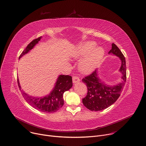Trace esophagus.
<instances>
[{
	"mask_svg": "<svg viewBox=\"0 0 146 146\" xmlns=\"http://www.w3.org/2000/svg\"><path fill=\"white\" fill-rule=\"evenodd\" d=\"M80 81V79L79 77L76 76H72V82L74 84H76L77 82H79Z\"/></svg>",
	"mask_w": 146,
	"mask_h": 146,
	"instance_id": "obj_1",
	"label": "esophagus"
}]
</instances>
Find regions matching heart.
Segmentation results:
<instances>
[{"label": "heart", "instance_id": "1", "mask_svg": "<svg viewBox=\"0 0 146 146\" xmlns=\"http://www.w3.org/2000/svg\"><path fill=\"white\" fill-rule=\"evenodd\" d=\"M96 44L94 42H87L76 47L72 55L74 57L78 58L86 56L80 61L79 69L82 72L88 74L93 71L102 61L104 50L101 47L94 48Z\"/></svg>", "mask_w": 146, "mask_h": 146}]
</instances>
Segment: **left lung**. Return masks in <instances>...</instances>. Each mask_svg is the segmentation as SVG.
<instances>
[{
    "label": "left lung",
    "instance_id": "1",
    "mask_svg": "<svg viewBox=\"0 0 146 146\" xmlns=\"http://www.w3.org/2000/svg\"><path fill=\"white\" fill-rule=\"evenodd\" d=\"M108 53L119 57L121 60L119 71L122 74V80L117 85H107L99 78L96 70L85 76L82 79V82L87 86L88 93L85 98L82 99V103L90 111H101L114 104L120 96L126 82V67L123 54L114 43H112V48Z\"/></svg>",
    "mask_w": 146,
    "mask_h": 146
}]
</instances>
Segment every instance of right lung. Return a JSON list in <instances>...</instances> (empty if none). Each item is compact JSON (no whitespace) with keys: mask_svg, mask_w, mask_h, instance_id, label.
<instances>
[{"mask_svg":"<svg viewBox=\"0 0 146 146\" xmlns=\"http://www.w3.org/2000/svg\"><path fill=\"white\" fill-rule=\"evenodd\" d=\"M42 36L32 40L28 44L24 50L20 54L19 58L27 54L36 44L40 40ZM17 82L20 90L21 88L20 85L19 79ZM72 86V77L69 75H61L58 76L56 85L50 93L43 98H37L28 95L26 93L22 92V95L26 102L32 107L43 112L52 113L57 111L64 105L63 94L68 90Z\"/></svg>","mask_w":146,"mask_h":146,"instance_id":"obj_1","label":"right lung"}]
</instances>
